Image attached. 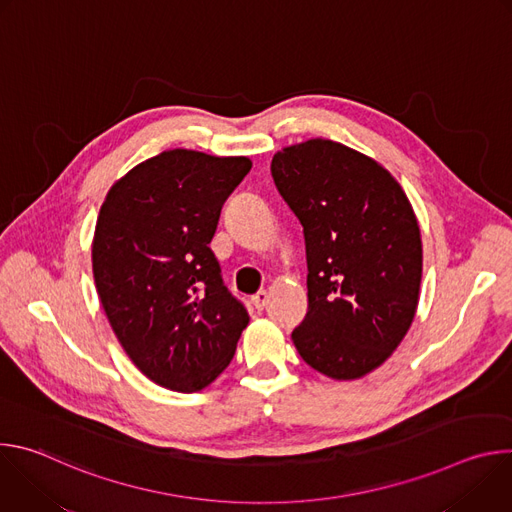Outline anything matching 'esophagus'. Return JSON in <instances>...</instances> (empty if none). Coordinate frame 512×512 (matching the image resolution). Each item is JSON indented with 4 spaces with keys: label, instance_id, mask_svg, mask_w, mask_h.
<instances>
[{
    "label": "esophagus",
    "instance_id": "esophagus-1",
    "mask_svg": "<svg viewBox=\"0 0 512 512\" xmlns=\"http://www.w3.org/2000/svg\"><path fill=\"white\" fill-rule=\"evenodd\" d=\"M267 302H269L267 291H259V294H255V296H253V306H255L257 310H263V308L267 306Z\"/></svg>",
    "mask_w": 512,
    "mask_h": 512
}]
</instances>
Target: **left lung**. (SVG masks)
Wrapping results in <instances>:
<instances>
[{
  "mask_svg": "<svg viewBox=\"0 0 512 512\" xmlns=\"http://www.w3.org/2000/svg\"><path fill=\"white\" fill-rule=\"evenodd\" d=\"M271 174L306 239L308 312L291 340L334 381L369 375L417 312L423 247L415 210L387 168L332 139L281 148Z\"/></svg>",
  "mask_w": 512,
  "mask_h": 512,
  "instance_id": "obj_1",
  "label": "left lung"
}]
</instances>
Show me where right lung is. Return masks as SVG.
I'll return each mask as SVG.
<instances>
[{
  "label": "right lung",
  "instance_id": "add662e5",
  "mask_svg": "<svg viewBox=\"0 0 512 512\" xmlns=\"http://www.w3.org/2000/svg\"><path fill=\"white\" fill-rule=\"evenodd\" d=\"M251 166L247 156L166 150L121 176L101 204L91 249L101 306L135 367L170 391L216 381L249 324L208 245Z\"/></svg>",
  "mask_w": 512,
  "mask_h": 512
}]
</instances>
